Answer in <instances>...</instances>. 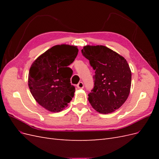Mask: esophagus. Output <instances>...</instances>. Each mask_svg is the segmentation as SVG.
<instances>
[{
	"label": "esophagus",
	"instance_id": "34e87169",
	"mask_svg": "<svg viewBox=\"0 0 159 159\" xmlns=\"http://www.w3.org/2000/svg\"><path fill=\"white\" fill-rule=\"evenodd\" d=\"M84 87V84L81 82H81H79L78 84L77 85V88H78V89H83Z\"/></svg>",
	"mask_w": 159,
	"mask_h": 159
}]
</instances>
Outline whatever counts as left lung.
Returning <instances> with one entry per match:
<instances>
[{
	"label": "left lung",
	"mask_w": 159,
	"mask_h": 159,
	"mask_svg": "<svg viewBox=\"0 0 159 159\" xmlns=\"http://www.w3.org/2000/svg\"><path fill=\"white\" fill-rule=\"evenodd\" d=\"M81 53L95 70L89 102L99 113L114 112L125 102L131 89V71L127 60L102 45H87Z\"/></svg>",
	"instance_id": "obj_1"
}]
</instances>
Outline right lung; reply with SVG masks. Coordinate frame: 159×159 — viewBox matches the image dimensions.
<instances>
[{
	"mask_svg": "<svg viewBox=\"0 0 159 159\" xmlns=\"http://www.w3.org/2000/svg\"><path fill=\"white\" fill-rule=\"evenodd\" d=\"M76 46L56 45L34 61L28 74V87L42 107L58 112L68 106L74 98L75 87L71 85L73 71L69 68L78 54Z\"/></svg>",
	"mask_w": 159,
	"mask_h": 159,
	"instance_id": "add662e5",
	"label": "right lung"
}]
</instances>
